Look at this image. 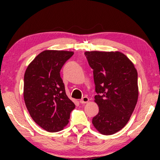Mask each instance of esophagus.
<instances>
[{
  "label": "esophagus",
  "instance_id": "obj_1",
  "mask_svg": "<svg viewBox=\"0 0 160 160\" xmlns=\"http://www.w3.org/2000/svg\"><path fill=\"white\" fill-rule=\"evenodd\" d=\"M89 98L88 97H87V96H84V97H83L82 99L80 100V102L82 104H84V103H87V102H89Z\"/></svg>",
  "mask_w": 160,
  "mask_h": 160
}]
</instances>
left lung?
Returning <instances> with one entry per match:
<instances>
[{
	"label": "left lung",
	"mask_w": 160,
	"mask_h": 160,
	"mask_svg": "<svg viewBox=\"0 0 160 160\" xmlns=\"http://www.w3.org/2000/svg\"><path fill=\"white\" fill-rule=\"evenodd\" d=\"M93 69L95 102L99 112L92 119L102 135H112L128 123L138 98V73L133 63L119 52H86Z\"/></svg>",
	"instance_id": "obj_1"
}]
</instances>
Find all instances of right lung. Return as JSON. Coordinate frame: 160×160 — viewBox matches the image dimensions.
Segmentation results:
<instances>
[{
	"mask_svg": "<svg viewBox=\"0 0 160 160\" xmlns=\"http://www.w3.org/2000/svg\"><path fill=\"white\" fill-rule=\"evenodd\" d=\"M73 52L45 50L37 55L24 76V100L30 117L48 132L62 130L75 104L68 98L60 70Z\"/></svg>",
	"mask_w": 160,
	"mask_h": 160,
	"instance_id": "add662e5",
	"label": "right lung"
}]
</instances>
